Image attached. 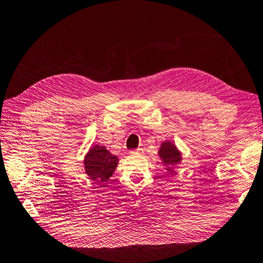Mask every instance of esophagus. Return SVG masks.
Returning a JSON list of instances; mask_svg holds the SVG:
<instances>
[{
	"label": "esophagus",
	"mask_w": 263,
	"mask_h": 263,
	"mask_svg": "<svg viewBox=\"0 0 263 263\" xmlns=\"http://www.w3.org/2000/svg\"><path fill=\"white\" fill-rule=\"evenodd\" d=\"M129 154L132 156H135V155H141L142 154V149L141 148H138V149H135V150H130Z\"/></svg>",
	"instance_id": "obj_1"
}]
</instances>
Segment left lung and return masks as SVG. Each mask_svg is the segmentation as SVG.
I'll return each instance as SVG.
<instances>
[{"label":"left lung","instance_id":"obj_1","mask_svg":"<svg viewBox=\"0 0 263 263\" xmlns=\"http://www.w3.org/2000/svg\"><path fill=\"white\" fill-rule=\"evenodd\" d=\"M159 156L162 158L163 162L168 165L177 164L181 160L178 149L169 141H165L161 145L160 151H159Z\"/></svg>","mask_w":263,"mask_h":263}]
</instances>
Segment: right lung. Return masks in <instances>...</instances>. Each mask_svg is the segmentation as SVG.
I'll use <instances>...</instances> for the list:
<instances>
[{"instance_id": "right-lung-1", "label": "right lung", "mask_w": 263, "mask_h": 263, "mask_svg": "<svg viewBox=\"0 0 263 263\" xmlns=\"http://www.w3.org/2000/svg\"><path fill=\"white\" fill-rule=\"evenodd\" d=\"M118 159L116 156L108 153L105 147L95 146L86 155L84 164L86 174L93 181H107L117 166Z\"/></svg>"}]
</instances>
